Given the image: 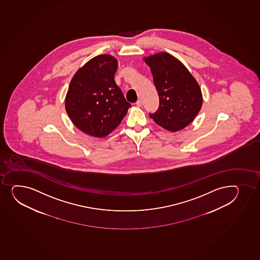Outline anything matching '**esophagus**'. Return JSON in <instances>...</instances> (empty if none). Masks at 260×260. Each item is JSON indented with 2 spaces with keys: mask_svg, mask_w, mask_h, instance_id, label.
Segmentation results:
<instances>
[{
  "mask_svg": "<svg viewBox=\"0 0 260 260\" xmlns=\"http://www.w3.org/2000/svg\"><path fill=\"white\" fill-rule=\"evenodd\" d=\"M136 105L138 107L141 106V105H142V102H141V100H138V101L136 102Z\"/></svg>",
  "mask_w": 260,
  "mask_h": 260,
  "instance_id": "esophagus-1",
  "label": "esophagus"
}]
</instances>
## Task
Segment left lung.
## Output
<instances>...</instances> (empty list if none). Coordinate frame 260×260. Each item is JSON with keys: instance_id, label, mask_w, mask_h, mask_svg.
<instances>
[{"instance_id": "8db88e82", "label": "left lung", "mask_w": 260, "mask_h": 260, "mask_svg": "<svg viewBox=\"0 0 260 260\" xmlns=\"http://www.w3.org/2000/svg\"><path fill=\"white\" fill-rule=\"evenodd\" d=\"M143 60L150 68L159 96L158 110L150 117L168 131L185 128L202 107V92L197 80L183 63L169 53H157Z\"/></svg>"}]
</instances>
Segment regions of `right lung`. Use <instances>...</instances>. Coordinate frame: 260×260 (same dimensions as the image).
I'll use <instances>...</instances> for the list:
<instances>
[{"instance_id":"obj_1","label":"right lung","mask_w":260,"mask_h":260,"mask_svg":"<svg viewBox=\"0 0 260 260\" xmlns=\"http://www.w3.org/2000/svg\"><path fill=\"white\" fill-rule=\"evenodd\" d=\"M117 68L112 55H98L72 79L65 99L66 111L77 128L88 135H109L131 107L114 79Z\"/></svg>"}]
</instances>
